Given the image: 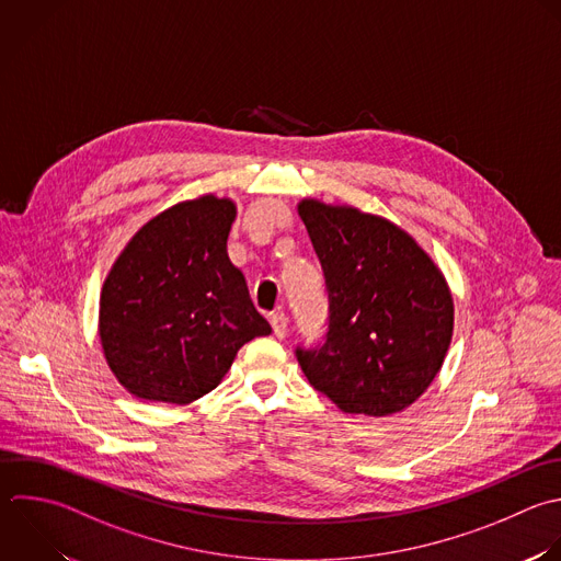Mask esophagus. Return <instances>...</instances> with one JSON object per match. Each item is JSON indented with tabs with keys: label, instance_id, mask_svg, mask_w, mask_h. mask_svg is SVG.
<instances>
[{
	"label": "esophagus",
	"instance_id": "esophagus-1",
	"mask_svg": "<svg viewBox=\"0 0 561 561\" xmlns=\"http://www.w3.org/2000/svg\"><path fill=\"white\" fill-rule=\"evenodd\" d=\"M272 329H274V335H276L278 340H283V337L287 335V316H285L283 311H276V313L272 316Z\"/></svg>",
	"mask_w": 561,
	"mask_h": 561
}]
</instances>
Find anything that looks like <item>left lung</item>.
Listing matches in <instances>:
<instances>
[{
    "mask_svg": "<svg viewBox=\"0 0 561 561\" xmlns=\"http://www.w3.org/2000/svg\"><path fill=\"white\" fill-rule=\"evenodd\" d=\"M329 291V333L296 351L309 383L344 414L390 416L438 375L454 333L445 274L390 219L305 197L296 206Z\"/></svg>",
    "mask_w": 561,
    "mask_h": 561,
    "instance_id": "8db88e82",
    "label": "left lung"
}]
</instances>
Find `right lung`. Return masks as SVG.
Listing matches in <instances>:
<instances>
[{
  "mask_svg": "<svg viewBox=\"0 0 561 561\" xmlns=\"http://www.w3.org/2000/svg\"><path fill=\"white\" fill-rule=\"evenodd\" d=\"M237 202L213 193L149 219L114 261L99 305L110 370L134 397L186 405L221 383L239 348L270 335L228 256Z\"/></svg>",
  "mask_w": 561,
  "mask_h": 561,
  "instance_id": "obj_1",
  "label": "right lung"
}]
</instances>
